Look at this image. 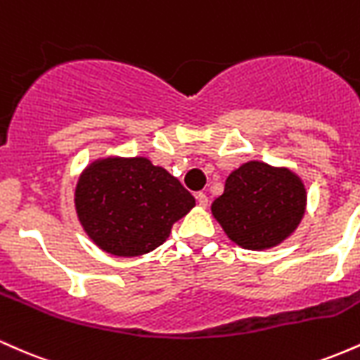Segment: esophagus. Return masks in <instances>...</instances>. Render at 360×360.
Listing matches in <instances>:
<instances>
[{
  "mask_svg": "<svg viewBox=\"0 0 360 360\" xmlns=\"http://www.w3.org/2000/svg\"><path fill=\"white\" fill-rule=\"evenodd\" d=\"M196 200L201 208H206V206H208V196H206L205 193H196Z\"/></svg>",
  "mask_w": 360,
  "mask_h": 360,
  "instance_id": "esophagus-1",
  "label": "esophagus"
}]
</instances>
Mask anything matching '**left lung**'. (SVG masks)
I'll list each match as a JSON object with an SVG mask.
<instances>
[{"mask_svg":"<svg viewBox=\"0 0 360 360\" xmlns=\"http://www.w3.org/2000/svg\"><path fill=\"white\" fill-rule=\"evenodd\" d=\"M307 210V189L298 174L259 160L242 164L226 177L212 205L214 220L242 249L279 245L298 229Z\"/></svg>","mask_w":360,"mask_h":360,"instance_id":"8db88e82","label":"left lung"}]
</instances>
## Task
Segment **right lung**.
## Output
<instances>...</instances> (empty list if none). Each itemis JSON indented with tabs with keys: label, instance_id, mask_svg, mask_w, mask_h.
Listing matches in <instances>:
<instances>
[{
	"label": "right lung",
	"instance_id": "add662e5",
	"mask_svg": "<svg viewBox=\"0 0 360 360\" xmlns=\"http://www.w3.org/2000/svg\"><path fill=\"white\" fill-rule=\"evenodd\" d=\"M74 205L82 229L101 250L137 257L162 245L196 201L147 157H105L82 171Z\"/></svg>",
	"mask_w": 360,
	"mask_h": 360
}]
</instances>
